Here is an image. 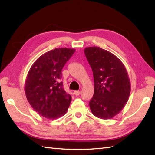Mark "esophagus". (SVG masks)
Masks as SVG:
<instances>
[{
	"label": "esophagus",
	"instance_id": "obj_1",
	"mask_svg": "<svg viewBox=\"0 0 155 155\" xmlns=\"http://www.w3.org/2000/svg\"><path fill=\"white\" fill-rule=\"evenodd\" d=\"M74 95H76V96H78L81 94V91H74Z\"/></svg>",
	"mask_w": 155,
	"mask_h": 155
}]
</instances>
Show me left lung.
I'll use <instances>...</instances> for the list:
<instances>
[{"instance_id": "left-lung-1", "label": "left lung", "mask_w": 155, "mask_h": 155, "mask_svg": "<svg viewBox=\"0 0 155 155\" xmlns=\"http://www.w3.org/2000/svg\"><path fill=\"white\" fill-rule=\"evenodd\" d=\"M84 54L94 83L91 110L102 119L112 118L120 113L129 98L130 83L127 69L117 57L100 47L85 48Z\"/></svg>"}]
</instances>
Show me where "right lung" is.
<instances>
[{"instance_id":"add662e5","label":"right lung","mask_w":155,"mask_h":155,"mask_svg":"<svg viewBox=\"0 0 155 155\" xmlns=\"http://www.w3.org/2000/svg\"><path fill=\"white\" fill-rule=\"evenodd\" d=\"M75 52L74 48L51 50L31 66L25 84L29 104L41 116L57 119L67 113L71 96L63 88L62 69Z\"/></svg>"}]
</instances>
